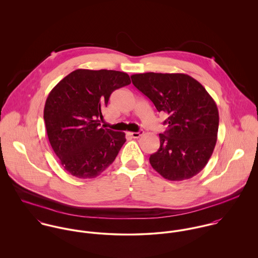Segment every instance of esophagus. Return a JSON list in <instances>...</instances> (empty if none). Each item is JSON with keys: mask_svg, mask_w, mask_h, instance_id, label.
I'll return each instance as SVG.
<instances>
[{"mask_svg": "<svg viewBox=\"0 0 258 258\" xmlns=\"http://www.w3.org/2000/svg\"><path fill=\"white\" fill-rule=\"evenodd\" d=\"M128 134L130 136H132L133 138H139L140 136H142L144 134V132L141 130V131H138V132H129Z\"/></svg>", "mask_w": 258, "mask_h": 258, "instance_id": "1", "label": "esophagus"}]
</instances>
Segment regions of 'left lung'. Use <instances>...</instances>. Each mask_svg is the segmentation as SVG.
I'll return each instance as SVG.
<instances>
[{
    "mask_svg": "<svg viewBox=\"0 0 258 258\" xmlns=\"http://www.w3.org/2000/svg\"><path fill=\"white\" fill-rule=\"evenodd\" d=\"M132 83L169 116L160 134V148L150 164L163 178L183 181L208 164L217 143L219 110L213 97L195 78L184 74L131 75Z\"/></svg>",
    "mask_w": 258,
    "mask_h": 258,
    "instance_id": "obj_1",
    "label": "left lung"
}]
</instances>
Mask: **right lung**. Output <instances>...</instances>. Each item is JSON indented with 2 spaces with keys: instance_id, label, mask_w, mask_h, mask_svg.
I'll return each instance as SVG.
<instances>
[{
  "instance_id": "right-lung-1",
  "label": "right lung",
  "mask_w": 258,
  "mask_h": 258,
  "mask_svg": "<svg viewBox=\"0 0 258 258\" xmlns=\"http://www.w3.org/2000/svg\"><path fill=\"white\" fill-rule=\"evenodd\" d=\"M130 83L125 73L76 70L49 92L43 110L48 141L71 175L95 178L114 162L125 133L101 127L99 118L111 93Z\"/></svg>"
}]
</instances>
